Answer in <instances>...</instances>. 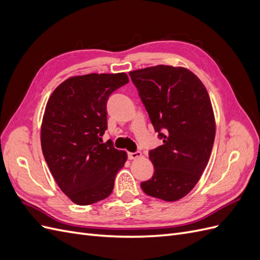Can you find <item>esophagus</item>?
Listing matches in <instances>:
<instances>
[{
    "mask_svg": "<svg viewBox=\"0 0 260 260\" xmlns=\"http://www.w3.org/2000/svg\"><path fill=\"white\" fill-rule=\"evenodd\" d=\"M140 157H142V153L141 152H129L128 153V158L129 159H137L140 158Z\"/></svg>",
    "mask_w": 260,
    "mask_h": 260,
    "instance_id": "1",
    "label": "esophagus"
}]
</instances>
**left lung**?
Returning a JSON list of instances; mask_svg holds the SVG:
<instances>
[{
	"label": "left lung",
	"mask_w": 260,
	"mask_h": 260,
	"mask_svg": "<svg viewBox=\"0 0 260 260\" xmlns=\"http://www.w3.org/2000/svg\"><path fill=\"white\" fill-rule=\"evenodd\" d=\"M162 145L151 149L153 177L145 194L175 202L190 192L205 170L216 135L205 85L183 67L158 65L129 73Z\"/></svg>",
	"instance_id": "8db88e82"
}]
</instances>
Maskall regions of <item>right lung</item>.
<instances>
[{
	"instance_id": "1",
	"label": "right lung",
	"mask_w": 260,
	"mask_h": 260,
	"mask_svg": "<svg viewBox=\"0 0 260 260\" xmlns=\"http://www.w3.org/2000/svg\"><path fill=\"white\" fill-rule=\"evenodd\" d=\"M129 82L124 73L89 74L61 82L48 101L41 125L46 164L60 190L85 206L111 195L115 178L127 160L111 140L106 104L111 94Z\"/></svg>"
}]
</instances>
